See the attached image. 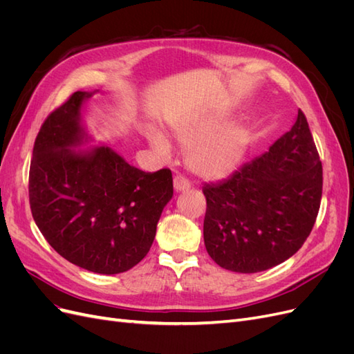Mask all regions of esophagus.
I'll return each mask as SVG.
<instances>
[{"mask_svg":"<svg viewBox=\"0 0 354 354\" xmlns=\"http://www.w3.org/2000/svg\"><path fill=\"white\" fill-rule=\"evenodd\" d=\"M173 185H174V190L177 192V194H180V192H186L190 187L189 181L185 177H181V176H176L174 177Z\"/></svg>","mask_w":354,"mask_h":354,"instance_id":"34e87169","label":"esophagus"}]
</instances>
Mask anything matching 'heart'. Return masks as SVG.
I'll list each match as a JSON object with an SVG mask.
<instances>
[{"label":"heart","instance_id":"obj_1","mask_svg":"<svg viewBox=\"0 0 354 354\" xmlns=\"http://www.w3.org/2000/svg\"><path fill=\"white\" fill-rule=\"evenodd\" d=\"M224 116L201 115L180 120L169 125L176 140L189 147L186 164L192 173L203 180H220L238 168L248 146V130L239 122H227ZM146 138L155 152L168 159L171 146L168 138L156 130H147Z\"/></svg>","mask_w":354,"mask_h":354}]
</instances>
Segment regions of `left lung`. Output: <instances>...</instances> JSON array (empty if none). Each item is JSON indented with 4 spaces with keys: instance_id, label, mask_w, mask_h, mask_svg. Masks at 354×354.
<instances>
[{
    "instance_id": "left-lung-1",
    "label": "left lung",
    "mask_w": 354,
    "mask_h": 354,
    "mask_svg": "<svg viewBox=\"0 0 354 354\" xmlns=\"http://www.w3.org/2000/svg\"><path fill=\"white\" fill-rule=\"evenodd\" d=\"M322 162L306 116L261 156L243 164L207 198L203 242L223 269L257 273L292 257L312 232L322 199Z\"/></svg>"
}]
</instances>
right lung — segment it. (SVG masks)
I'll return each instance as SVG.
<instances>
[{"label":"right lung","instance_id":"obj_1","mask_svg":"<svg viewBox=\"0 0 354 354\" xmlns=\"http://www.w3.org/2000/svg\"><path fill=\"white\" fill-rule=\"evenodd\" d=\"M95 93H73L42 124L32 152L29 202L42 236L63 259L116 274L151 250L173 198V174L167 168L146 173L109 146H88L93 137L82 108Z\"/></svg>","mask_w":354,"mask_h":354}]
</instances>
